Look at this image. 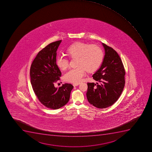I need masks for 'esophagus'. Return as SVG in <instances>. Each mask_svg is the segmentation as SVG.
<instances>
[{"instance_id": "34e87169", "label": "esophagus", "mask_w": 152, "mask_h": 152, "mask_svg": "<svg viewBox=\"0 0 152 152\" xmlns=\"http://www.w3.org/2000/svg\"><path fill=\"white\" fill-rule=\"evenodd\" d=\"M79 84V83H74L73 85L74 86V87H75V86H78Z\"/></svg>"}]
</instances>
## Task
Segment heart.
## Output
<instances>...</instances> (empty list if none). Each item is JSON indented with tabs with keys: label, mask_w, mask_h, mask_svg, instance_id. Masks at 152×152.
Instances as JSON below:
<instances>
[{
	"label": "heart",
	"mask_w": 152,
	"mask_h": 152,
	"mask_svg": "<svg viewBox=\"0 0 152 152\" xmlns=\"http://www.w3.org/2000/svg\"><path fill=\"white\" fill-rule=\"evenodd\" d=\"M67 53L72 58H77V67L70 69L64 75L67 82L77 83L80 82L85 75L97 69L103 61L104 54L99 46L91 45L83 42H77L70 46ZM57 64L62 70H65L69 66V60L65 56L59 55L56 59Z\"/></svg>",
	"instance_id": "obj_1"
}]
</instances>
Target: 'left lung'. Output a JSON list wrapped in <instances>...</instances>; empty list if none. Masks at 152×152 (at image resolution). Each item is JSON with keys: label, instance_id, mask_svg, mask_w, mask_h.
<instances>
[{"label": "left lung", "instance_id": "obj_1", "mask_svg": "<svg viewBox=\"0 0 152 152\" xmlns=\"http://www.w3.org/2000/svg\"><path fill=\"white\" fill-rule=\"evenodd\" d=\"M104 56L100 67L93 75L98 82L88 83V102L98 108L112 106L120 96L125 84V70L120 57L112 48L102 43Z\"/></svg>", "mask_w": 152, "mask_h": 152}]
</instances>
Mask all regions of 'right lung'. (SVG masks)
Segmentation results:
<instances>
[{
	"label": "right lung",
	"instance_id": "1",
	"mask_svg": "<svg viewBox=\"0 0 152 152\" xmlns=\"http://www.w3.org/2000/svg\"><path fill=\"white\" fill-rule=\"evenodd\" d=\"M61 40L52 42L41 50L31 65V84L39 100L48 108L57 110L69 101L73 87L65 83L56 88L61 73L56 64L57 50Z\"/></svg>",
	"mask_w": 152,
	"mask_h": 152
}]
</instances>
